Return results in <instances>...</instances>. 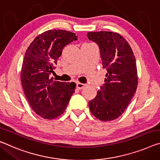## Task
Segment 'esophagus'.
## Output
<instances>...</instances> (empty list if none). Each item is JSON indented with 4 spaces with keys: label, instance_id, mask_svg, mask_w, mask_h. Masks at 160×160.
<instances>
[{
    "label": "esophagus",
    "instance_id": "1",
    "mask_svg": "<svg viewBox=\"0 0 160 160\" xmlns=\"http://www.w3.org/2000/svg\"><path fill=\"white\" fill-rule=\"evenodd\" d=\"M85 85L83 84V83H81V82H77V88L79 90H82L83 88H85Z\"/></svg>",
    "mask_w": 160,
    "mask_h": 160
}]
</instances>
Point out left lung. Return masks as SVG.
Instances as JSON below:
<instances>
[{
    "mask_svg": "<svg viewBox=\"0 0 160 160\" xmlns=\"http://www.w3.org/2000/svg\"><path fill=\"white\" fill-rule=\"evenodd\" d=\"M98 45L103 68L108 71L105 83L89 102L91 113L104 122L118 118L135 95L138 83L135 55L128 42L118 32H88Z\"/></svg>",
    "mask_w": 160,
    "mask_h": 160,
    "instance_id": "left-lung-1",
    "label": "left lung"
}]
</instances>
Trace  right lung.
Listing matches in <instances>:
<instances>
[{"label":"right lung","instance_id":"obj_1","mask_svg":"<svg viewBox=\"0 0 160 160\" xmlns=\"http://www.w3.org/2000/svg\"><path fill=\"white\" fill-rule=\"evenodd\" d=\"M75 40L77 36L73 32L49 30L38 35L25 53L21 71L22 88L30 107L44 119L61 115L75 92V82L50 78L63 48Z\"/></svg>","mask_w":160,"mask_h":160}]
</instances>
